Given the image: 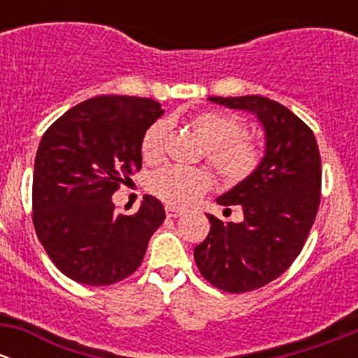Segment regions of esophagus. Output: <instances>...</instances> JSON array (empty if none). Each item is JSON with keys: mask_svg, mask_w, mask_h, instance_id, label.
Masks as SVG:
<instances>
[{"mask_svg": "<svg viewBox=\"0 0 358 358\" xmlns=\"http://www.w3.org/2000/svg\"><path fill=\"white\" fill-rule=\"evenodd\" d=\"M166 215H168V218H178L183 215V209L175 208V206H166Z\"/></svg>", "mask_w": 358, "mask_h": 358, "instance_id": "esophagus-1", "label": "esophagus"}]
</instances>
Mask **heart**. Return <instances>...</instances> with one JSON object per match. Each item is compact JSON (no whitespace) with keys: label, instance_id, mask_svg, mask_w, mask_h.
<instances>
[{"label":"heart","instance_id":"1","mask_svg":"<svg viewBox=\"0 0 358 358\" xmlns=\"http://www.w3.org/2000/svg\"><path fill=\"white\" fill-rule=\"evenodd\" d=\"M190 128L204 145V156L209 164L230 183L243 182L258 169L262 150L246 133V126L237 115L220 110H204L190 119ZM168 124L154 122L142 136L140 152L147 162L162 156ZM213 178L202 168L164 166L150 175L149 190L169 206L185 208L211 187Z\"/></svg>","mask_w":358,"mask_h":358}]
</instances>
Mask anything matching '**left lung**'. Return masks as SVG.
I'll return each instance as SVG.
<instances>
[{
  "instance_id": "1",
  "label": "left lung",
  "mask_w": 358,
  "mask_h": 358,
  "mask_svg": "<svg viewBox=\"0 0 358 358\" xmlns=\"http://www.w3.org/2000/svg\"><path fill=\"white\" fill-rule=\"evenodd\" d=\"M209 100L256 114L266 145L258 169L216 199L241 206L244 220L225 223L208 215L211 229L194 249V259L218 289L255 291L282 275L305 246L320 204L319 145L312 129L275 100L259 95Z\"/></svg>"
}]
</instances>
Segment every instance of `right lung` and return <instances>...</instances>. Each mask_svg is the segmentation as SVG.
Listing matches in <instances>:
<instances>
[{
  "label": "right lung",
  "mask_w": 358,
  "mask_h": 358,
  "mask_svg": "<svg viewBox=\"0 0 358 358\" xmlns=\"http://www.w3.org/2000/svg\"><path fill=\"white\" fill-rule=\"evenodd\" d=\"M162 112L152 99L102 95L69 109L43 135L32 178V223L69 279L109 286L142 265L164 208L143 196L135 215H117L112 194L142 168V136Z\"/></svg>",
  "instance_id": "add662e5"
}]
</instances>
